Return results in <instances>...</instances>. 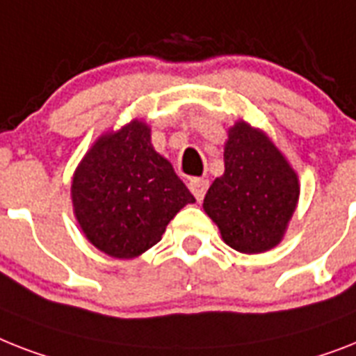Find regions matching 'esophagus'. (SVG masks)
I'll list each match as a JSON object with an SVG mask.
<instances>
[{"instance_id":"obj_1","label":"esophagus","mask_w":356,"mask_h":356,"mask_svg":"<svg viewBox=\"0 0 356 356\" xmlns=\"http://www.w3.org/2000/svg\"><path fill=\"white\" fill-rule=\"evenodd\" d=\"M188 188H190V192L195 195L197 201L204 197V193H207V188H208V181L207 179H199V177H193L188 181Z\"/></svg>"}]
</instances>
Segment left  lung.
<instances>
[{
	"mask_svg": "<svg viewBox=\"0 0 356 356\" xmlns=\"http://www.w3.org/2000/svg\"><path fill=\"white\" fill-rule=\"evenodd\" d=\"M223 157V175L204 195L207 216L238 252L278 247L298 207V173L273 138L243 118L228 128Z\"/></svg>",
	"mask_w": 356,
	"mask_h": 356,
	"instance_id": "1",
	"label": "left lung"
}]
</instances>
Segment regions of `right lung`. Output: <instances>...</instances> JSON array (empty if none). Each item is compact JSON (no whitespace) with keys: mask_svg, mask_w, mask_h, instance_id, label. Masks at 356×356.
Here are the masks:
<instances>
[{"mask_svg":"<svg viewBox=\"0 0 356 356\" xmlns=\"http://www.w3.org/2000/svg\"><path fill=\"white\" fill-rule=\"evenodd\" d=\"M71 201L89 243L111 258L133 259L157 245L195 197L155 152L152 128L133 118L102 133L86 152L73 173Z\"/></svg>","mask_w":356,"mask_h":356,"instance_id":"obj_1","label":"right lung"}]
</instances>
